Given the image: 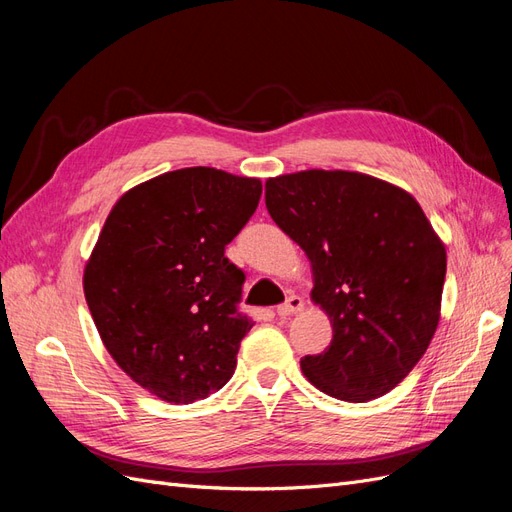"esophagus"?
I'll list each match as a JSON object with an SVG mask.
<instances>
[{
	"label": "esophagus",
	"mask_w": 512,
	"mask_h": 512,
	"mask_svg": "<svg viewBox=\"0 0 512 512\" xmlns=\"http://www.w3.org/2000/svg\"><path fill=\"white\" fill-rule=\"evenodd\" d=\"M303 307H305L303 299H301V297H297V294H292V297H288V299H286V303H282L280 307H277V314L286 318V316H292V314H299V312H303Z\"/></svg>",
	"instance_id": "esophagus-1"
}]
</instances>
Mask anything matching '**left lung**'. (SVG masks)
<instances>
[{
    "mask_svg": "<svg viewBox=\"0 0 512 512\" xmlns=\"http://www.w3.org/2000/svg\"><path fill=\"white\" fill-rule=\"evenodd\" d=\"M265 203L312 262V301L333 324L303 376L352 404L395 389L440 322L446 247L421 205L389 181L320 168L267 179Z\"/></svg>",
    "mask_w": 512,
    "mask_h": 512,
    "instance_id": "8db88e82",
    "label": "left lung"
}]
</instances>
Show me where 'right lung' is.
<instances>
[{
  "mask_svg": "<svg viewBox=\"0 0 512 512\" xmlns=\"http://www.w3.org/2000/svg\"><path fill=\"white\" fill-rule=\"evenodd\" d=\"M262 194L254 177L179 168L123 194L100 230L83 290L108 354L145 391L192 404L220 391L254 322L245 275L224 256Z\"/></svg>",
  "mask_w": 512,
  "mask_h": 512,
  "instance_id": "add662e5",
  "label": "right lung"
}]
</instances>
